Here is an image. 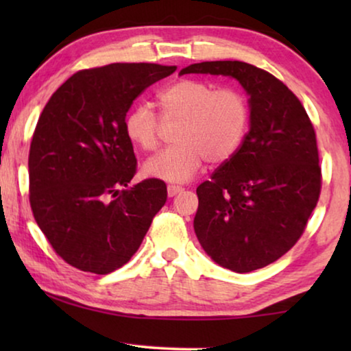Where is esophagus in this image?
Returning <instances> with one entry per match:
<instances>
[{"label":"esophagus","instance_id":"obj_1","mask_svg":"<svg viewBox=\"0 0 351 351\" xmlns=\"http://www.w3.org/2000/svg\"><path fill=\"white\" fill-rule=\"evenodd\" d=\"M182 190H184V189H182V186H179V185H167V195H169L171 198H172V196L179 195Z\"/></svg>","mask_w":351,"mask_h":351}]
</instances>
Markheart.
<instances>
[{"label":"heart","mask_w":351,"mask_h":351,"mask_svg":"<svg viewBox=\"0 0 351 351\" xmlns=\"http://www.w3.org/2000/svg\"><path fill=\"white\" fill-rule=\"evenodd\" d=\"M165 123H179L174 141L152 156L143 172L171 184L190 180L203 162L222 165L237 155L251 128L252 108L246 93L234 86H220L204 80L182 78L158 94ZM124 134L142 150H155L162 121L147 104L132 107L124 117Z\"/></svg>","instance_id":"b5f03b06"}]
</instances>
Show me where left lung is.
<instances>
[{
	"mask_svg": "<svg viewBox=\"0 0 351 351\" xmlns=\"http://www.w3.org/2000/svg\"><path fill=\"white\" fill-rule=\"evenodd\" d=\"M237 78L252 108L237 155L196 189L195 233L220 267L247 273L278 261L299 241L321 193L315 128L304 105L268 71L239 60L201 62L180 75Z\"/></svg>",
	"mask_w": 351,
	"mask_h": 351,
	"instance_id": "left-lung-1",
	"label": "left lung"
}]
</instances>
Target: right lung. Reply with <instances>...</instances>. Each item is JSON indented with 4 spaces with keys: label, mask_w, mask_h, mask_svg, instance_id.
I'll return each mask as SVG.
<instances>
[{
    "label": "right lung",
    "mask_w": 351,
    "mask_h": 351,
    "mask_svg": "<svg viewBox=\"0 0 351 351\" xmlns=\"http://www.w3.org/2000/svg\"><path fill=\"white\" fill-rule=\"evenodd\" d=\"M176 65L110 64L71 75L47 100L28 155L30 206L59 257L107 275L129 262L167 199L166 184L137 172L124 117Z\"/></svg>",
    "instance_id": "1"
}]
</instances>
